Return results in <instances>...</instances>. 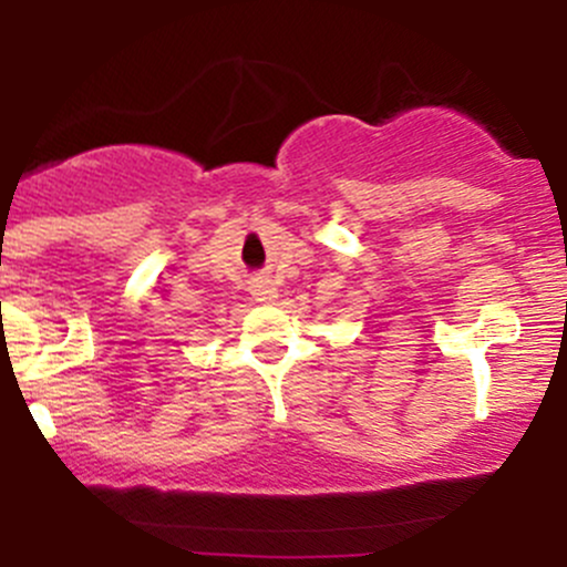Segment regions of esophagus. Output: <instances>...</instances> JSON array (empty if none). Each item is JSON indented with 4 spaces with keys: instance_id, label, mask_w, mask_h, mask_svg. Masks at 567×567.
Segmentation results:
<instances>
[{
    "instance_id": "obj_1",
    "label": "esophagus",
    "mask_w": 567,
    "mask_h": 567,
    "mask_svg": "<svg viewBox=\"0 0 567 567\" xmlns=\"http://www.w3.org/2000/svg\"><path fill=\"white\" fill-rule=\"evenodd\" d=\"M250 292H252V298H256V301H275L277 298V288H275V282H271L269 277H252L250 279Z\"/></svg>"
}]
</instances>
